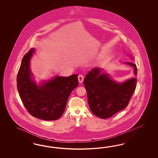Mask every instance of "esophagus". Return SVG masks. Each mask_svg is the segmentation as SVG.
<instances>
[{"label":"esophagus","instance_id":"1","mask_svg":"<svg viewBox=\"0 0 158 158\" xmlns=\"http://www.w3.org/2000/svg\"><path fill=\"white\" fill-rule=\"evenodd\" d=\"M83 79H84V76L83 75L81 74L78 76V81L79 83H82L83 81Z\"/></svg>","mask_w":158,"mask_h":158}]
</instances>
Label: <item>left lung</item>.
<instances>
[{
  "instance_id": "8db88e82",
  "label": "left lung",
  "mask_w": 158,
  "mask_h": 158,
  "mask_svg": "<svg viewBox=\"0 0 158 158\" xmlns=\"http://www.w3.org/2000/svg\"><path fill=\"white\" fill-rule=\"evenodd\" d=\"M126 64L134 67V73L137 75L136 65L131 62ZM136 83L137 79L132 78L123 83H118L106 73H101L99 68L93 69L83 81L93 114L106 119L126 108L135 89Z\"/></svg>"
}]
</instances>
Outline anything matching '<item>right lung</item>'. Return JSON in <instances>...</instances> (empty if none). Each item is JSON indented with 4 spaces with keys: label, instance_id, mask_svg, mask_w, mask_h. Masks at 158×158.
<instances>
[{
    "label": "right lung",
    "instance_id": "obj_1",
    "mask_svg": "<svg viewBox=\"0 0 158 158\" xmlns=\"http://www.w3.org/2000/svg\"><path fill=\"white\" fill-rule=\"evenodd\" d=\"M34 48L25 54L17 77L19 97L27 110L32 116L44 120L59 119L65 109L68 97L78 86L77 75L56 77L37 86L32 79L29 61Z\"/></svg>",
    "mask_w": 158,
    "mask_h": 158
}]
</instances>
